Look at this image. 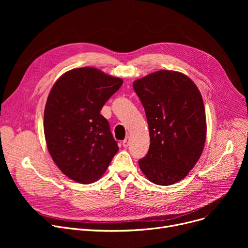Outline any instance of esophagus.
Returning a JSON list of instances; mask_svg holds the SVG:
<instances>
[{"label": "esophagus", "mask_w": 248, "mask_h": 248, "mask_svg": "<svg viewBox=\"0 0 248 248\" xmlns=\"http://www.w3.org/2000/svg\"><path fill=\"white\" fill-rule=\"evenodd\" d=\"M129 145V137H126L124 140H123V146L124 148H127Z\"/></svg>", "instance_id": "1"}]
</instances>
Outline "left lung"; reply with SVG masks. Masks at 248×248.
Wrapping results in <instances>:
<instances>
[{"mask_svg":"<svg viewBox=\"0 0 248 248\" xmlns=\"http://www.w3.org/2000/svg\"><path fill=\"white\" fill-rule=\"evenodd\" d=\"M145 108L150 148L139 161L153 183L168 186L184 179L198 162L206 140V115L200 91L177 71L160 70L134 82Z\"/></svg>","mask_w":248,"mask_h":248,"instance_id":"left-lung-1","label":"left lung"}]
</instances>
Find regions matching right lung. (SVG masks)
<instances>
[{
    "label": "right lung",
    "instance_id": "add662e5",
    "mask_svg": "<svg viewBox=\"0 0 248 248\" xmlns=\"http://www.w3.org/2000/svg\"><path fill=\"white\" fill-rule=\"evenodd\" d=\"M123 84L93 67L65 72L54 83L44 110L48 151L61 172L81 184L97 181L119 151L100 110Z\"/></svg>",
    "mask_w": 248,
    "mask_h": 248
}]
</instances>
